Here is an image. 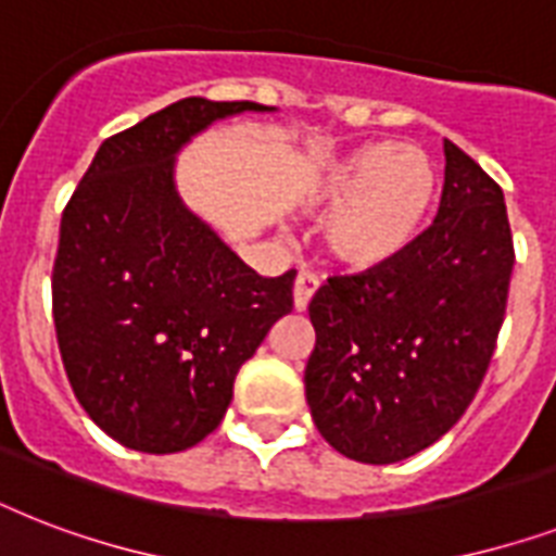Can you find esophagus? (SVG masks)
<instances>
[{"instance_id":"34e87169","label":"esophagus","mask_w":556,"mask_h":556,"mask_svg":"<svg viewBox=\"0 0 556 556\" xmlns=\"http://www.w3.org/2000/svg\"><path fill=\"white\" fill-rule=\"evenodd\" d=\"M317 288H320V279L314 277L312 270H300V274H296V282H294V308L296 312H305V308H308L312 296L317 294Z\"/></svg>"}]
</instances>
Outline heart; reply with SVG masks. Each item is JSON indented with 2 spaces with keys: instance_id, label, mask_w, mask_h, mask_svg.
<instances>
[{
  "instance_id": "1",
  "label": "heart",
  "mask_w": 556,
  "mask_h": 556,
  "mask_svg": "<svg viewBox=\"0 0 556 556\" xmlns=\"http://www.w3.org/2000/svg\"><path fill=\"white\" fill-rule=\"evenodd\" d=\"M435 195V167L418 147L366 143L323 178L314 210L323 218V248L355 270L387 265L413 242Z\"/></svg>"
}]
</instances>
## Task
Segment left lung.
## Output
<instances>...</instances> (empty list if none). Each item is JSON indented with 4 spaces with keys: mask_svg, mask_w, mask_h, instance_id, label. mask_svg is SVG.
Returning a JSON list of instances; mask_svg holds the SVG:
<instances>
[{
    "mask_svg": "<svg viewBox=\"0 0 556 556\" xmlns=\"http://www.w3.org/2000/svg\"><path fill=\"white\" fill-rule=\"evenodd\" d=\"M514 239L500 185L444 141L439 213L395 260L331 277L308 317L305 401L331 447L364 465L421 453L465 415L508 303Z\"/></svg>",
    "mask_w": 556,
    "mask_h": 556,
    "instance_id": "obj_1",
    "label": "left lung"
}]
</instances>
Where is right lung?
Listing matches in <instances>:
<instances>
[{
  "instance_id": "1",
  "label": "right lung",
  "mask_w": 556,
  "mask_h": 556,
  "mask_svg": "<svg viewBox=\"0 0 556 556\" xmlns=\"http://www.w3.org/2000/svg\"><path fill=\"white\" fill-rule=\"evenodd\" d=\"M251 100L185 98L100 143L65 204L54 329L65 375L100 430L178 453L216 430L236 371L294 305V277H260L178 195L176 155Z\"/></svg>"
}]
</instances>
